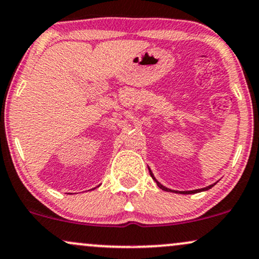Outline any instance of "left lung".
Here are the masks:
<instances>
[{"instance_id":"1","label":"left lung","mask_w":259,"mask_h":259,"mask_svg":"<svg viewBox=\"0 0 259 259\" xmlns=\"http://www.w3.org/2000/svg\"><path fill=\"white\" fill-rule=\"evenodd\" d=\"M149 172H150V176L151 177H153V179L155 182H156V184H157V187L160 188V189H162V190H165V191H173V193H181V194H195V193H200V191H205V190H208V189H211L212 187H213V185L215 184H212V185H208V187H206V188H202V189H196V190H189V191H177V190H172V189H168V188H166V187H163L162 184L161 183H159V182L156 181V178L154 177V175H153V172L150 171V168H149Z\"/></svg>"}]
</instances>
